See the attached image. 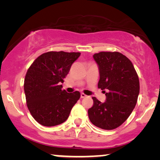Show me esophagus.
I'll list each match as a JSON object with an SVG mask.
<instances>
[{"label":"esophagus","instance_id":"34e87169","mask_svg":"<svg viewBox=\"0 0 160 160\" xmlns=\"http://www.w3.org/2000/svg\"><path fill=\"white\" fill-rule=\"evenodd\" d=\"M87 96L85 95V94H84V93H81V98H87Z\"/></svg>","mask_w":160,"mask_h":160}]
</instances>
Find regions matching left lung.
Listing matches in <instances>:
<instances>
[{"label":"left lung","mask_w":160,"mask_h":160,"mask_svg":"<svg viewBox=\"0 0 160 160\" xmlns=\"http://www.w3.org/2000/svg\"><path fill=\"white\" fill-rule=\"evenodd\" d=\"M93 58L99 67L98 87L106 93V100L101 102L92 98L89 119L98 128L113 130L128 119L136 105L140 92L138 76L132 62L120 52H100Z\"/></svg>","instance_id":"1"}]
</instances>
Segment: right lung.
<instances>
[{
  "label": "right lung",
  "mask_w": 160,
  "mask_h": 160,
  "mask_svg": "<svg viewBox=\"0 0 160 160\" xmlns=\"http://www.w3.org/2000/svg\"><path fill=\"white\" fill-rule=\"evenodd\" d=\"M80 52H48L33 61L24 82L28 110L37 122L52 127L63 123L73 106L80 98V92L62 90V84Z\"/></svg>",
  "instance_id": "right-lung-1"
}]
</instances>
